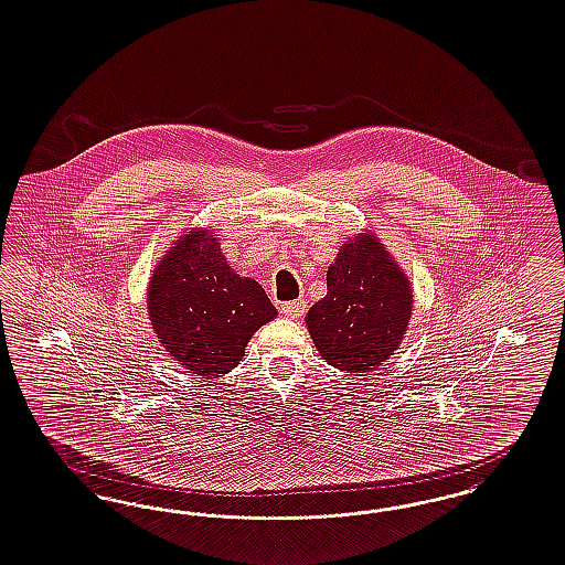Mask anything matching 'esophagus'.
I'll return each instance as SVG.
<instances>
[{
    "mask_svg": "<svg viewBox=\"0 0 565 565\" xmlns=\"http://www.w3.org/2000/svg\"><path fill=\"white\" fill-rule=\"evenodd\" d=\"M279 310L286 315V317H290V319H300L302 315H305V310H307V302L305 300H298V302H284Z\"/></svg>",
    "mask_w": 565,
    "mask_h": 565,
    "instance_id": "obj_1",
    "label": "esophagus"
}]
</instances>
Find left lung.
I'll return each mask as SVG.
<instances>
[{
  "mask_svg": "<svg viewBox=\"0 0 565 565\" xmlns=\"http://www.w3.org/2000/svg\"><path fill=\"white\" fill-rule=\"evenodd\" d=\"M411 315L408 277L366 232L348 239L327 269V296L308 310V333L331 366L366 373L394 354Z\"/></svg>",
  "mask_w": 565,
  "mask_h": 565,
  "instance_id": "8db88e82",
  "label": "left lung"
}]
</instances>
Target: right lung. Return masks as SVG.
Returning a JSON list of instances; mask_svg holds the SVG:
<instances>
[{
	"instance_id": "obj_1",
	"label": "right lung",
	"mask_w": 565,
	"mask_h": 565,
	"mask_svg": "<svg viewBox=\"0 0 565 565\" xmlns=\"http://www.w3.org/2000/svg\"><path fill=\"white\" fill-rule=\"evenodd\" d=\"M147 307L159 342L201 379L230 373L258 327L277 317L265 290L230 269L215 234L203 227L175 239L157 263Z\"/></svg>"
}]
</instances>
